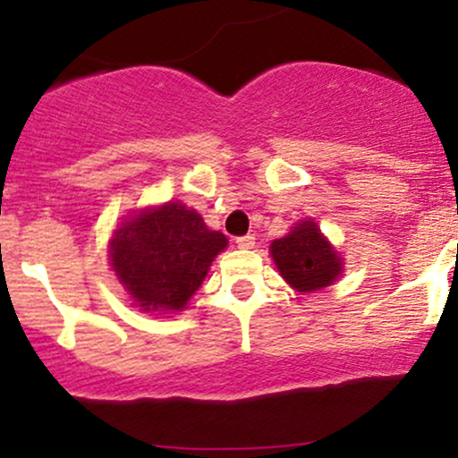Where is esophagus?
Listing matches in <instances>:
<instances>
[{
	"label": "esophagus",
	"mask_w": 458,
	"mask_h": 458,
	"mask_svg": "<svg viewBox=\"0 0 458 458\" xmlns=\"http://www.w3.org/2000/svg\"><path fill=\"white\" fill-rule=\"evenodd\" d=\"M236 247L239 250H251V247L256 245V236L254 234H245V236H236Z\"/></svg>",
	"instance_id": "34e87169"
}]
</instances>
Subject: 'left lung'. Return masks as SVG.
<instances>
[{"mask_svg": "<svg viewBox=\"0 0 458 458\" xmlns=\"http://www.w3.org/2000/svg\"><path fill=\"white\" fill-rule=\"evenodd\" d=\"M269 251L284 280L299 293L320 291L343 273V259L312 219L293 225L286 236L273 241Z\"/></svg>", "mask_w": 458, "mask_h": 458, "instance_id": "8db88e82", "label": "left lung"}]
</instances>
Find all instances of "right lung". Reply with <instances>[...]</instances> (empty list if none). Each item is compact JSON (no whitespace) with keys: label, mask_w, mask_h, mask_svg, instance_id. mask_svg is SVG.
<instances>
[{"label":"right lung","mask_w":458,"mask_h":458,"mask_svg":"<svg viewBox=\"0 0 458 458\" xmlns=\"http://www.w3.org/2000/svg\"><path fill=\"white\" fill-rule=\"evenodd\" d=\"M228 239L181 202L129 215L109 243L112 269L144 312H181Z\"/></svg>","instance_id":"obj_1"}]
</instances>
